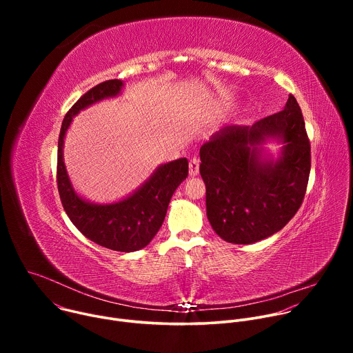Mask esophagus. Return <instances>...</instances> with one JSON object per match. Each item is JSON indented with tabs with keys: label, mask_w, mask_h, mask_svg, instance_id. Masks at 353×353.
I'll return each mask as SVG.
<instances>
[{
	"label": "esophagus",
	"mask_w": 353,
	"mask_h": 353,
	"mask_svg": "<svg viewBox=\"0 0 353 353\" xmlns=\"http://www.w3.org/2000/svg\"><path fill=\"white\" fill-rule=\"evenodd\" d=\"M188 169H190V176H196L199 172V159L191 158L188 163Z\"/></svg>",
	"instance_id": "esophagus-1"
}]
</instances>
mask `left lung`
Instances as JSON below:
<instances>
[{
    "mask_svg": "<svg viewBox=\"0 0 353 353\" xmlns=\"http://www.w3.org/2000/svg\"><path fill=\"white\" fill-rule=\"evenodd\" d=\"M267 139L284 143L276 161L262 155ZM207 216L228 243L250 244L279 232L306 194L312 155L305 120L293 94L283 110L251 127L228 125L199 149Z\"/></svg>",
    "mask_w": 353,
    "mask_h": 353,
    "instance_id": "left-lung-1",
    "label": "left lung"
}]
</instances>
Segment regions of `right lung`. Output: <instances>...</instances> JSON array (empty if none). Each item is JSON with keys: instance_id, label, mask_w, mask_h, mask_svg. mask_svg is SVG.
<instances>
[{"instance_id": "obj_1", "label": "right lung", "mask_w": 353, "mask_h": 353, "mask_svg": "<svg viewBox=\"0 0 353 353\" xmlns=\"http://www.w3.org/2000/svg\"><path fill=\"white\" fill-rule=\"evenodd\" d=\"M123 86L120 79L99 83L82 94L65 114L59 137L57 185L64 211L83 236L106 248L131 253L148 245L159 232L173 192L188 174V161L180 158L165 163L130 196L99 205L75 192L63 159L64 137L72 117L99 100L117 96Z\"/></svg>"}]
</instances>
